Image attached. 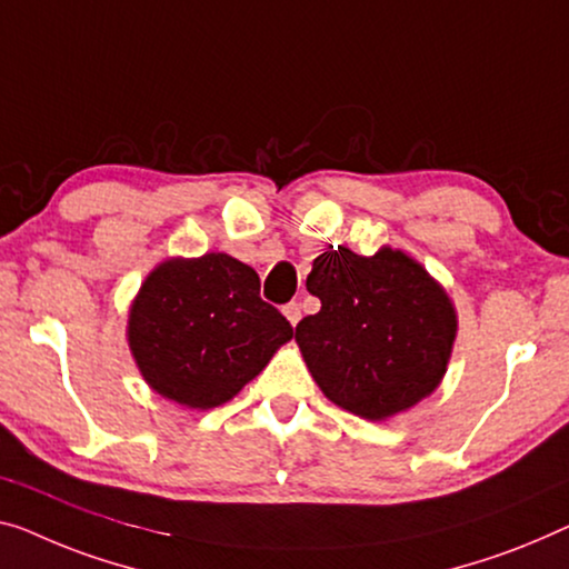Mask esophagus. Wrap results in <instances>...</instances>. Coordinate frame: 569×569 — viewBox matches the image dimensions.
I'll return each instance as SVG.
<instances>
[{
	"mask_svg": "<svg viewBox=\"0 0 569 569\" xmlns=\"http://www.w3.org/2000/svg\"><path fill=\"white\" fill-rule=\"evenodd\" d=\"M283 317H286L288 321H291L293 327L299 325V319H301V307H299V303H296V301L286 303V307H283Z\"/></svg>",
	"mask_w": 569,
	"mask_h": 569,
	"instance_id": "34e87169",
	"label": "esophagus"
}]
</instances>
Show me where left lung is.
Masks as SVG:
<instances>
[{
	"instance_id": "8db88e82",
	"label": "left lung",
	"mask_w": 569,
	"mask_h": 569,
	"mask_svg": "<svg viewBox=\"0 0 569 569\" xmlns=\"http://www.w3.org/2000/svg\"><path fill=\"white\" fill-rule=\"evenodd\" d=\"M321 309L296 325L303 362L329 401L383 421L445 378L457 313L442 286L401 250L358 256L339 244L307 278Z\"/></svg>"
}]
</instances>
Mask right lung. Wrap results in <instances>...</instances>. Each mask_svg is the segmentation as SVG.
<instances>
[{
    "instance_id": "add662e5",
    "label": "right lung",
    "mask_w": 569,
    "mask_h": 569,
    "mask_svg": "<svg viewBox=\"0 0 569 569\" xmlns=\"http://www.w3.org/2000/svg\"><path fill=\"white\" fill-rule=\"evenodd\" d=\"M293 337L260 299V278L227 252L160 262L130 307L127 339L152 391L214 409L242 391Z\"/></svg>"
}]
</instances>
